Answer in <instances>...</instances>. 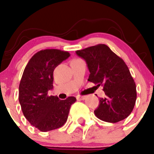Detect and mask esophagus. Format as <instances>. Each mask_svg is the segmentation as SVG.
<instances>
[{
  "instance_id": "1",
  "label": "esophagus",
  "mask_w": 154,
  "mask_h": 154,
  "mask_svg": "<svg viewBox=\"0 0 154 154\" xmlns=\"http://www.w3.org/2000/svg\"><path fill=\"white\" fill-rule=\"evenodd\" d=\"M86 96H77V99L78 100H85Z\"/></svg>"
}]
</instances>
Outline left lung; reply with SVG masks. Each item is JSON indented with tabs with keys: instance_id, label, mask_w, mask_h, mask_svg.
Masks as SVG:
<instances>
[{
	"instance_id": "obj_1",
	"label": "left lung",
	"mask_w": 154,
	"mask_h": 154,
	"mask_svg": "<svg viewBox=\"0 0 154 154\" xmlns=\"http://www.w3.org/2000/svg\"><path fill=\"white\" fill-rule=\"evenodd\" d=\"M86 62L90 72L88 81L103 86L106 97L100 99L94 111L97 118L107 122H118L129 116L137 98L136 85L124 61L105 44L77 51Z\"/></svg>"
}]
</instances>
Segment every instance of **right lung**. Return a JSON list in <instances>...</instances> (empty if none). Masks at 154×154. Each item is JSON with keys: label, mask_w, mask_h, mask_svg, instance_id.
Returning <instances> with one entry per match:
<instances>
[{"label": "right lung", "mask_w": 154, "mask_h": 154, "mask_svg": "<svg viewBox=\"0 0 154 154\" xmlns=\"http://www.w3.org/2000/svg\"><path fill=\"white\" fill-rule=\"evenodd\" d=\"M70 56L67 51L47 49L37 52L30 59L19 86V101L28 122L42 132L55 130L66 123L73 97L61 100L48 96L53 88L54 70Z\"/></svg>", "instance_id": "1"}]
</instances>
